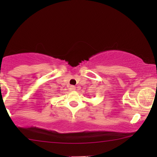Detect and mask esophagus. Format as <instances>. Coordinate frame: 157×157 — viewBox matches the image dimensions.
Returning a JSON list of instances; mask_svg holds the SVG:
<instances>
[{
    "instance_id": "34e87169",
    "label": "esophagus",
    "mask_w": 157,
    "mask_h": 157,
    "mask_svg": "<svg viewBox=\"0 0 157 157\" xmlns=\"http://www.w3.org/2000/svg\"><path fill=\"white\" fill-rule=\"evenodd\" d=\"M75 89H76V87H75V86H71L69 87V90L71 91H75Z\"/></svg>"
}]
</instances>
